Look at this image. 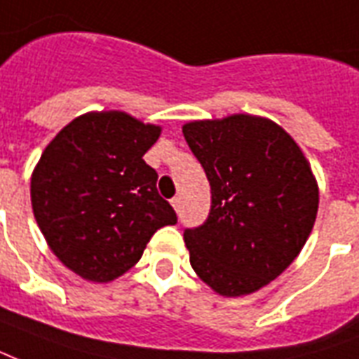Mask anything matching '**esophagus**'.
<instances>
[{
    "mask_svg": "<svg viewBox=\"0 0 359 359\" xmlns=\"http://www.w3.org/2000/svg\"><path fill=\"white\" fill-rule=\"evenodd\" d=\"M171 205L175 207V211H179V209H180V198H179V196H175V198H172Z\"/></svg>",
    "mask_w": 359,
    "mask_h": 359,
    "instance_id": "1",
    "label": "esophagus"
}]
</instances>
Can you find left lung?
Listing matches in <instances>:
<instances>
[{
  "mask_svg": "<svg viewBox=\"0 0 359 359\" xmlns=\"http://www.w3.org/2000/svg\"><path fill=\"white\" fill-rule=\"evenodd\" d=\"M211 184L203 224L184 230L190 264L224 297L266 285L301 253L318 187L301 148L274 121L230 116L182 127Z\"/></svg>",
  "mask_w": 359,
  "mask_h": 359,
  "instance_id": "left-lung-1",
  "label": "left lung"
}]
</instances>
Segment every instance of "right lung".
Segmentation results:
<instances>
[{"label":"right lung","instance_id":"1","mask_svg":"<svg viewBox=\"0 0 359 359\" xmlns=\"http://www.w3.org/2000/svg\"><path fill=\"white\" fill-rule=\"evenodd\" d=\"M159 127L123 112L85 114L58 133L32 175V207L45 240L85 280L135 266L156 230L177 222L144 156Z\"/></svg>","mask_w":359,"mask_h":359}]
</instances>
